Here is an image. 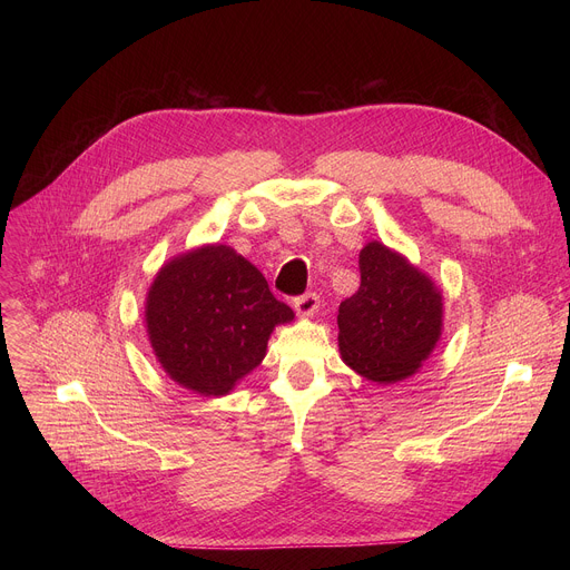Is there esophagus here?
<instances>
[{
    "label": "esophagus",
    "instance_id": "34e87169",
    "mask_svg": "<svg viewBox=\"0 0 570 570\" xmlns=\"http://www.w3.org/2000/svg\"><path fill=\"white\" fill-rule=\"evenodd\" d=\"M320 306V297L315 293H306L293 302V308L299 317H311Z\"/></svg>",
    "mask_w": 570,
    "mask_h": 570
}]
</instances>
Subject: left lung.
Returning <instances> with one entry per match:
<instances>
[{
	"mask_svg": "<svg viewBox=\"0 0 570 570\" xmlns=\"http://www.w3.org/2000/svg\"><path fill=\"white\" fill-rule=\"evenodd\" d=\"M361 286L338 308L341 358L363 379L390 385L431 358L444 330V295L411 259L381 240L358 255Z\"/></svg>",
	"mask_w": 570,
	"mask_h": 570,
	"instance_id": "left-lung-1",
	"label": "left lung"
}]
</instances>
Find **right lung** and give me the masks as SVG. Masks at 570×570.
Segmentation results:
<instances>
[{"instance_id":"1","label":"right lung","mask_w":570,"mask_h":570,"mask_svg":"<svg viewBox=\"0 0 570 570\" xmlns=\"http://www.w3.org/2000/svg\"><path fill=\"white\" fill-rule=\"evenodd\" d=\"M293 317L266 277L223 243H205L169 259L144 302L159 367L203 396L229 394L264 361L277 324Z\"/></svg>"}]
</instances>
